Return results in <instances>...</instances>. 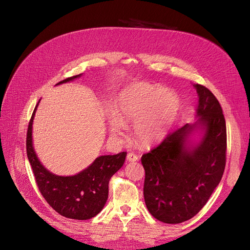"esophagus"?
<instances>
[{
    "mask_svg": "<svg viewBox=\"0 0 250 250\" xmlns=\"http://www.w3.org/2000/svg\"><path fill=\"white\" fill-rule=\"evenodd\" d=\"M126 159L127 161H138L139 160V156L133 152H130L127 154L126 156Z\"/></svg>",
    "mask_w": 250,
    "mask_h": 250,
    "instance_id": "1",
    "label": "esophagus"
}]
</instances>
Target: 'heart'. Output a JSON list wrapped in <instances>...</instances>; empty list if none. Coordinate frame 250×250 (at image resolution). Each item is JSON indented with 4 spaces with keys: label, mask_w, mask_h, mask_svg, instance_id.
<instances>
[{
    "label": "heart",
    "mask_w": 250,
    "mask_h": 250,
    "mask_svg": "<svg viewBox=\"0 0 250 250\" xmlns=\"http://www.w3.org/2000/svg\"><path fill=\"white\" fill-rule=\"evenodd\" d=\"M180 106L177 94L154 84L137 83L123 91L116 114L109 116L112 135L124 134L126 124H135L134 133L142 145L161 141L176 120Z\"/></svg>",
    "instance_id": "1"
}]
</instances>
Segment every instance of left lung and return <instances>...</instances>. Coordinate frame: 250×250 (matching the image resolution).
I'll return each instance as SVG.
<instances>
[{
    "label": "left lung",
    "mask_w": 250,
    "mask_h": 250,
    "mask_svg": "<svg viewBox=\"0 0 250 250\" xmlns=\"http://www.w3.org/2000/svg\"><path fill=\"white\" fill-rule=\"evenodd\" d=\"M194 87L199 94L198 123L170 132L141 158L147 208L167 224H178L198 214L220 183L226 165L227 132L221 105L207 87ZM198 124L204 127L205 135L190 149L186 138Z\"/></svg>",
    "instance_id": "left-lung-1"
}]
</instances>
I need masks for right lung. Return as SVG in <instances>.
<instances>
[{"instance_id":"1","label":"right lung","mask_w":250,"mask_h":250,"mask_svg":"<svg viewBox=\"0 0 250 250\" xmlns=\"http://www.w3.org/2000/svg\"><path fill=\"white\" fill-rule=\"evenodd\" d=\"M80 76L81 74L69 77L58 84L72 81ZM36 107L28 125L26 152L39 191L47 204L65 218L88 220L95 217L107 201L109 180L124 165L126 152L100 156L88 168L74 176L52 174L39 162L32 146V123Z\"/></svg>"}]
</instances>
